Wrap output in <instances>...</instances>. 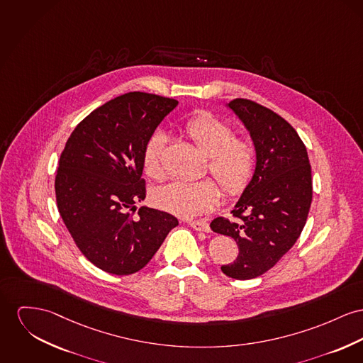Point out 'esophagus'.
Returning <instances> with one entry per match:
<instances>
[{
  "mask_svg": "<svg viewBox=\"0 0 363 363\" xmlns=\"http://www.w3.org/2000/svg\"><path fill=\"white\" fill-rule=\"evenodd\" d=\"M189 224L193 227L194 230L196 231H203V233H209L211 231V227L206 221H202V220H196V221H189Z\"/></svg>",
  "mask_w": 363,
  "mask_h": 363,
  "instance_id": "obj_1",
  "label": "esophagus"
}]
</instances>
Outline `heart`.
Segmentation results:
<instances>
[{"label":"heart","mask_w":363,"mask_h":363,"mask_svg":"<svg viewBox=\"0 0 363 363\" xmlns=\"http://www.w3.org/2000/svg\"><path fill=\"white\" fill-rule=\"evenodd\" d=\"M184 133L195 147L208 157L211 173L230 196L241 194L249 184L255 165L256 150L247 139H237L235 130L228 122L202 111L184 125ZM168 138L164 132H155L147 142L143 167L147 176L162 179V164ZM152 199L164 211L180 216L194 218L212 211L220 199L218 183L212 179L174 180L158 187Z\"/></svg>","instance_id":"b5f03b06"}]
</instances>
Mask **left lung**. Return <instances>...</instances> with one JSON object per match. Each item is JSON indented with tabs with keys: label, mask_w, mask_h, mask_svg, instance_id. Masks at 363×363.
Segmentation results:
<instances>
[{
	"label": "left lung",
	"mask_w": 363,
	"mask_h": 363,
	"mask_svg": "<svg viewBox=\"0 0 363 363\" xmlns=\"http://www.w3.org/2000/svg\"><path fill=\"white\" fill-rule=\"evenodd\" d=\"M249 132L256 150L253 176L233 209L234 220L218 218L213 233L235 240L240 255L221 271L252 279L275 266L300 237L313 201L307 148L289 122L252 100L225 104Z\"/></svg>",
	"instance_id": "obj_1"
}]
</instances>
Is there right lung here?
Segmentation results:
<instances>
[{"label":"right lung","mask_w":363,"mask_h":363,"mask_svg":"<svg viewBox=\"0 0 363 363\" xmlns=\"http://www.w3.org/2000/svg\"><path fill=\"white\" fill-rule=\"evenodd\" d=\"M179 104L129 92L97 107L77 125L59 160L55 191L75 245L97 268L138 272L179 221L145 201L143 154L157 126Z\"/></svg>","instance_id":"add662e5"}]
</instances>
